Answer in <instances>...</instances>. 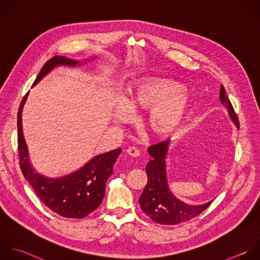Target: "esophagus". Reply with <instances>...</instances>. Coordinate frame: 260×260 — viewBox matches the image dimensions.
Masks as SVG:
<instances>
[{"label":"esophagus","mask_w":260,"mask_h":260,"mask_svg":"<svg viewBox=\"0 0 260 260\" xmlns=\"http://www.w3.org/2000/svg\"><path fill=\"white\" fill-rule=\"evenodd\" d=\"M126 153L131 156V157H134V158H137L141 155L140 151L138 149H136L135 147H129L127 150H126Z\"/></svg>","instance_id":"34e87169"}]
</instances>
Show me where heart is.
Returning <instances> with one entry per match:
<instances>
[{"mask_svg":"<svg viewBox=\"0 0 260 260\" xmlns=\"http://www.w3.org/2000/svg\"><path fill=\"white\" fill-rule=\"evenodd\" d=\"M179 89L177 83L166 79H142L128 90L126 102L134 110L150 109L146 118L149 129L157 137H169L180 127L189 107L188 94ZM113 115L117 121L125 122L129 113L120 106Z\"/></svg>","mask_w":260,"mask_h":260,"instance_id":"heart-1","label":"heart"}]
</instances>
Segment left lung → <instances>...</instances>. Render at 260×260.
Instances as JSON below:
<instances>
[{
    "mask_svg": "<svg viewBox=\"0 0 260 260\" xmlns=\"http://www.w3.org/2000/svg\"><path fill=\"white\" fill-rule=\"evenodd\" d=\"M220 99L228 108L233 121L239 127V120L233 108V105L227 97L225 88L221 85ZM169 141H162L148 148L152 160L146 167L148 183L139 200L144 213L152 221L161 225H177L190 221L198 217L213 203H207L203 206H189L177 200L168 188L165 158L168 150Z\"/></svg>",
    "mask_w": 260,
    "mask_h": 260,
    "instance_id": "left-lung-1",
    "label": "left lung"
}]
</instances>
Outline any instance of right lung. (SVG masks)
I'll return each instance as SVG.
<instances>
[{
    "instance_id": "1",
    "label": "right lung",
    "mask_w": 260,
    "mask_h": 260,
    "mask_svg": "<svg viewBox=\"0 0 260 260\" xmlns=\"http://www.w3.org/2000/svg\"><path fill=\"white\" fill-rule=\"evenodd\" d=\"M77 63L78 61L64 56H53L44 63L33 85L57 64L75 66ZM27 95L23 97L17 114L18 155L21 171L36 196L48 209L63 218L82 219L95 211L103 201L106 181L113 172V165L121 149L98 155L80 170L62 178L50 179L35 173L28 161L27 147L22 132L21 113Z\"/></svg>"
}]
</instances>
